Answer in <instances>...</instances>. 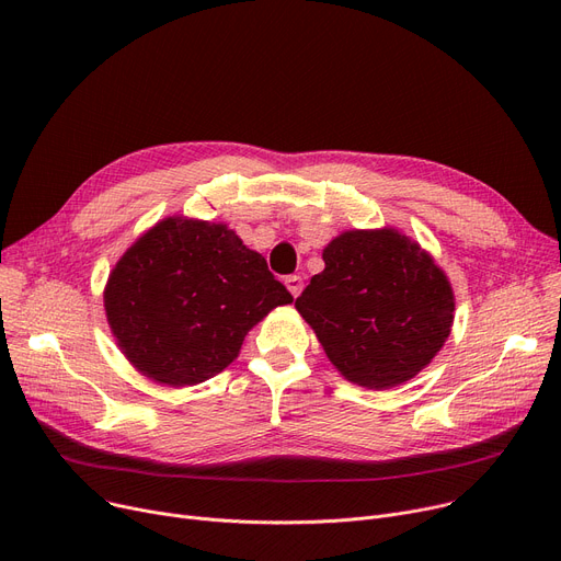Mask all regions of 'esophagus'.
<instances>
[{
	"label": "esophagus",
	"mask_w": 561,
	"mask_h": 561,
	"mask_svg": "<svg viewBox=\"0 0 561 561\" xmlns=\"http://www.w3.org/2000/svg\"><path fill=\"white\" fill-rule=\"evenodd\" d=\"M284 284H286V288L290 290L293 298H298L300 293H302V288H305V282H302L300 275H288V277L284 279Z\"/></svg>",
	"instance_id": "34e87169"
}]
</instances>
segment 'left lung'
Returning a JSON list of instances; mask_svg holds the SVG:
<instances>
[{"mask_svg": "<svg viewBox=\"0 0 561 561\" xmlns=\"http://www.w3.org/2000/svg\"><path fill=\"white\" fill-rule=\"evenodd\" d=\"M298 311L330 362L368 389L423 370L453 328V288L434 259L396 229L345 231L325 252Z\"/></svg>", "mask_w": 561, "mask_h": 561, "instance_id": "left-lung-1", "label": "left lung"}]
</instances>
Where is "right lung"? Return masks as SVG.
I'll list each match as a JSON object with an SVG mask.
<instances>
[{"label": "right lung", "mask_w": 561, "mask_h": 561, "mask_svg": "<svg viewBox=\"0 0 561 561\" xmlns=\"http://www.w3.org/2000/svg\"><path fill=\"white\" fill-rule=\"evenodd\" d=\"M293 302L265 259L225 225L168 218L117 261L106 290L108 325L125 357L168 387L225 370L245 334Z\"/></svg>", "instance_id": "obj_1"}]
</instances>
